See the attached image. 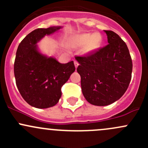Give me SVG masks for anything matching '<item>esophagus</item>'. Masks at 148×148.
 Masks as SVG:
<instances>
[{"label":"esophagus","instance_id":"esophagus-1","mask_svg":"<svg viewBox=\"0 0 148 148\" xmlns=\"http://www.w3.org/2000/svg\"><path fill=\"white\" fill-rule=\"evenodd\" d=\"M74 66H75L76 68H77V66H79V63H78V62H77V61H74Z\"/></svg>","mask_w":148,"mask_h":148}]
</instances>
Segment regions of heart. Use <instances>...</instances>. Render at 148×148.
<instances>
[{
  "label": "heart",
  "instance_id": "heart-1",
  "mask_svg": "<svg viewBox=\"0 0 148 148\" xmlns=\"http://www.w3.org/2000/svg\"><path fill=\"white\" fill-rule=\"evenodd\" d=\"M69 41L72 47H84V53H89L99 49L102 44V37L99 33H82L72 36Z\"/></svg>",
  "mask_w": 148,
  "mask_h": 148
}]
</instances>
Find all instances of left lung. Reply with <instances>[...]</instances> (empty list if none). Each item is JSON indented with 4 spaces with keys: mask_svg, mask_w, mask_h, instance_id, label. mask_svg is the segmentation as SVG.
Wrapping results in <instances>:
<instances>
[{
    "mask_svg": "<svg viewBox=\"0 0 148 148\" xmlns=\"http://www.w3.org/2000/svg\"><path fill=\"white\" fill-rule=\"evenodd\" d=\"M104 32L107 46L76 58L84 97L96 106H107L120 99L132 77V59L126 44L116 33Z\"/></svg>",
    "mask_w": 148,
    "mask_h": 148,
    "instance_id": "1",
    "label": "left lung"
}]
</instances>
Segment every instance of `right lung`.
I'll use <instances>...</instances> for the list:
<instances>
[{
    "label": "right lung",
    "mask_w": 148,
    "mask_h": 148,
    "mask_svg": "<svg viewBox=\"0 0 148 148\" xmlns=\"http://www.w3.org/2000/svg\"><path fill=\"white\" fill-rule=\"evenodd\" d=\"M62 26L37 28L19 44L14 62V75L19 92L32 107L46 109L56 105L62 97V86L75 71L74 62L61 64L38 50L37 44Z\"/></svg>",
    "instance_id": "obj_1"
}]
</instances>
